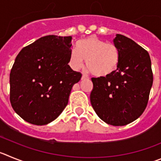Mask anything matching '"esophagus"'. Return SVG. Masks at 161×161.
Returning a JSON list of instances; mask_svg holds the SVG:
<instances>
[{"label":"esophagus","instance_id":"esophagus-1","mask_svg":"<svg viewBox=\"0 0 161 161\" xmlns=\"http://www.w3.org/2000/svg\"><path fill=\"white\" fill-rule=\"evenodd\" d=\"M88 79V76L87 75H82V80H84V79Z\"/></svg>","mask_w":161,"mask_h":161}]
</instances>
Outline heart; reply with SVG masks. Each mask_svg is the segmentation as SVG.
<instances>
[{
	"label": "heart",
	"instance_id": "1",
	"mask_svg": "<svg viewBox=\"0 0 161 161\" xmlns=\"http://www.w3.org/2000/svg\"><path fill=\"white\" fill-rule=\"evenodd\" d=\"M86 64L95 76L108 77L115 73L120 62V51L116 45L107 43L95 36L82 39L76 44V50L70 53V65L79 70Z\"/></svg>",
	"mask_w": 161,
	"mask_h": 161
}]
</instances>
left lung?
I'll return each mask as SVG.
<instances>
[{"label":"left lung","instance_id":"obj_1","mask_svg":"<svg viewBox=\"0 0 161 161\" xmlns=\"http://www.w3.org/2000/svg\"><path fill=\"white\" fill-rule=\"evenodd\" d=\"M120 51L116 71L108 77L92 78L90 99L98 116L113 126H124L145 110L153 82L151 58L133 40L116 34L113 40Z\"/></svg>","mask_w":161,"mask_h":161}]
</instances>
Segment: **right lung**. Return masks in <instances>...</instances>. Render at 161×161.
Listing matches in <instances>:
<instances>
[{
    "label": "right lung",
    "instance_id": "add662e5",
    "mask_svg": "<svg viewBox=\"0 0 161 161\" xmlns=\"http://www.w3.org/2000/svg\"><path fill=\"white\" fill-rule=\"evenodd\" d=\"M71 36L48 35L25 46L10 72V103L26 122L46 125L66 107L74 84L82 77L68 65Z\"/></svg>",
    "mask_w": 161,
    "mask_h": 161
}]
</instances>
